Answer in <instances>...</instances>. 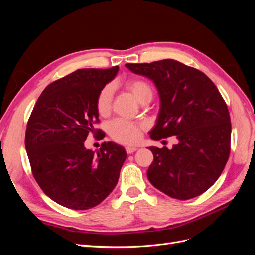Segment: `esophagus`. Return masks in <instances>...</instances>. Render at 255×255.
Returning <instances> with one entry per match:
<instances>
[{
  "label": "esophagus",
  "instance_id": "1",
  "mask_svg": "<svg viewBox=\"0 0 255 255\" xmlns=\"http://www.w3.org/2000/svg\"><path fill=\"white\" fill-rule=\"evenodd\" d=\"M137 150V148L136 146H126V151H127V153L128 154H132V153H134L135 151Z\"/></svg>",
  "mask_w": 255,
  "mask_h": 255
}]
</instances>
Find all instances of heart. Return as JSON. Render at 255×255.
Returning <instances> with one entry per match:
<instances>
[{"label": "heart", "instance_id": "obj_1", "mask_svg": "<svg viewBox=\"0 0 255 255\" xmlns=\"http://www.w3.org/2000/svg\"><path fill=\"white\" fill-rule=\"evenodd\" d=\"M125 86L140 103H148L153 98V88L151 85L141 79H129ZM113 105V89L111 86H105L96 100V107L101 116H106L112 110ZM145 126L141 122L129 121L118 118L109 125V134L115 141L123 144H133L139 141L141 130Z\"/></svg>", "mask_w": 255, "mask_h": 255}]
</instances>
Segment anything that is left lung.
Wrapping results in <instances>:
<instances>
[{"instance_id": "left-lung-1", "label": "left lung", "mask_w": 255, "mask_h": 255, "mask_svg": "<svg viewBox=\"0 0 255 255\" xmlns=\"http://www.w3.org/2000/svg\"><path fill=\"white\" fill-rule=\"evenodd\" d=\"M126 67L157 87L160 111L152 139L176 136L179 140L171 150L150 146V183L179 200L203 194L218 180L231 150L230 114L219 90L203 72L177 60Z\"/></svg>"}]
</instances>
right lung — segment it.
Returning <instances> with one entry per match:
<instances>
[{"label": "right lung", "instance_id": "add662e5", "mask_svg": "<svg viewBox=\"0 0 255 255\" xmlns=\"http://www.w3.org/2000/svg\"><path fill=\"white\" fill-rule=\"evenodd\" d=\"M119 70L79 69L48 85L29 116L25 148L32 173L53 201L71 210H88L117 185L127 158L121 145L103 142L97 153L87 150V136L101 135L96 100Z\"/></svg>", "mask_w": 255, "mask_h": 255}]
</instances>
